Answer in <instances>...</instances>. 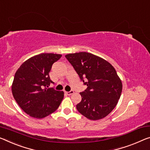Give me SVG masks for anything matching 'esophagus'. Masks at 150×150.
<instances>
[{
  "instance_id": "obj_1",
  "label": "esophagus",
  "mask_w": 150,
  "mask_h": 150,
  "mask_svg": "<svg viewBox=\"0 0 150 150\" xmlns=\"http://www.w3.org/2000/svg\"><path fill=\"white\" fill-rule=\"evenodd\" d=\"M74 92L73 91H70V92H66V93L68 95H71V94H74Z\"/></svg>"
}]
</instances>
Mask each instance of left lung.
Wrapping results in <instances>:
<instances>
[{
    "mask_svg": "<svg viewBox=\"0 0 150 150\" xmlns=\"http://www.w3.org/2000/svg\"><path fill=\"white\" fill-rule=\"evenodd\" d=\"M65 57L72 64L80 79L87 86L80 93L81 102L76 105L80 113L90 120L107 116L120 98L122 82L111 64L102 57L88 52L68 54Z\"/></svg>",
    "mask_w": 150,
    "mask_h": 150,
    "instance_id": "1",
    "label": "left lung"
}]
</instances>
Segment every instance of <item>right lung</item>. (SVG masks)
I'll return each instance as SVG.
<instances>
[{
    "instance_id": "obj_1",
    "label": "right lung",
    "mask_w": 150,
    "mask_h": 150,
    "mask_svg": "<svg viewBox=\"0 0 150 150\" xmlns=\"http://www.w3.org/2000/svg\"><path fill=\"white\" fill-rule=\"evenodd\" d=\"M61 54L45 53L30 57L17 70L11 86L13 97L30 117L43 119L57 109L64 98V92L48 88L52 64Z\"/></svg>"
}]
</instances>
